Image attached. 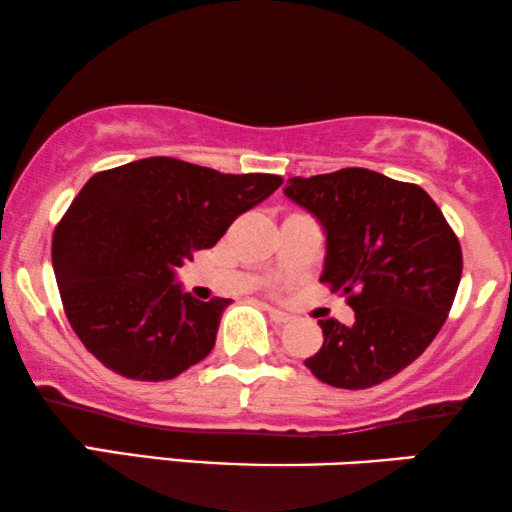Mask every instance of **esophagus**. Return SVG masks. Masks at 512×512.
<instances>
[{
    "label": "esophagus",
    "instance_id": "1",
    "mask_svg": "<svg viewBox=\"0 0 512 512\" xmlns=\"http://www.w3.org/2000/svg\"><path fill=\"white\" fill-rule=\"evenodd\" d=\"M265 313H268V317L275 324H287L291 320V315L282 313V310H277V308H270V305H265Z\"/></svg>",
    "mask_w": 512,
    "mask_h": 512
}]
</instances>
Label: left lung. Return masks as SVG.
Instances as JSON below:
<instances>
[{
	"mask_svg": "<svg viewBox=\"0 0 512 512\" xmlns=\"http://www.w3.org/2000/svg\"><path fill=\"white\" fill-rule=\"evenodd\" d=\"M327 232L320 280L341 291L355 324L320 320L305 360L322 383L364 390L409 367L433 343L461 282L459 237L423 188L350 167L284 188Z\"/></svg>",
	"mask_w": 512,
	"mask_h": 512,
	"instance_id": "obj_1",
	"label": "left lung"
}]
</instances>
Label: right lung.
<instances>
[{"label": "right lung", "instance_id": "right-lung-1", "mask_svg": "<svg viewBox=\"0 0 512 512\" xmlns=\"http://www.w3.org/2000/svg\"><path fill=\"white\" fill-rule=\"evenodd\" d=\"M280 185L275 174H221L174 157L91 176L51 244L65 315L84 348L134 381H169L202 362L230 298L197 301L174 270Z\"/></svg>", "mask_w": 512, "mask_h": 512}]
</instances>
